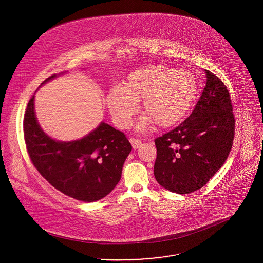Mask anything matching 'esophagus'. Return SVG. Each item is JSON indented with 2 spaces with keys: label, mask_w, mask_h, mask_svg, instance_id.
I'll return each mask as SVG.
<instances>
[{
  "label": "esophagus",
  "mask_w": 263,
  "mask_h": 263,
  "mask_svg": "<svg viewBox=\"0 0 263 263\" xmlns=\"http://www.w3.org/2000/svg\"><path fill=\"white\" fill-rule=\"evenodd\" d=\"M129 141H130V143L132 144L133 149H138V148H140V147H141V145H142V142H141L139 139L130 138V139H129Z\"/></svg>",
  "instance_id": "esophagus-1"
}]
</instances>
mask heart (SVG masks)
<instances>
[{
    "instance_id": "1",
    "label": "heart",
    "mask_w": 263,
    "mask_h": 263,
    "mask_svg": "<svg viewBox=\"0 0 263 263\" xmlns=\"http://www.w3.org/2000/svg\"><path fill=\"white\" fill-rule=\"evenodd\" d=\"M198 91V81L191 72L165 65H148L127 76L123 87L110 88L105 102L119 128L130 125L136 113L138 100L146 115L138 128L143 130L152 122L161 128L177 124L185 116Z\"/></svg>"
}]
</instances>
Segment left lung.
Instances as JSON below:
<instances>
[{
  "label": "left lung",
  "instance_id": "obj_1",
  "mask_svg": "<svg viewBox=\"0 0 263 263\" xmlns=\"http://www.w3.org/2000/svg\"><path fill=\"white\" fill-rule=\"evenodd\" d=\"M192 113L180 124L155 140L154 175L163 187L178 194L202 188L231 152L235 116L225 84L211 72Z\"/></svg>",
  "mask_w": 263,
  "mask_h": 263
}]
</instances>
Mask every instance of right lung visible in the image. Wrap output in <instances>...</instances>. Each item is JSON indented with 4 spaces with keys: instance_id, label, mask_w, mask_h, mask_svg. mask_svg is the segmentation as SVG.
Returning <instances> with one entry per match:
<instances>
[{
    "instance_id": "right-lung-1",
    "label": "right lung",
    "mask_w": 263,
    "mask_h": 263,
    "mask_svg": "<svg viewBox=\"0 0 263 263\" xmlns=\"http://www.w3.org/2000/svg\"><path fill=\"white\" fill-rule=\"evenodd\" d=\"M56 77L50 76L41 85ZM24 135L26 150L39 174L53 187L84 202L100 200L112 191L132 150L124 133L104 122L80 140L52 139L38 124L34 96L25 110Z\"/></svg>"
}]
</instances>
